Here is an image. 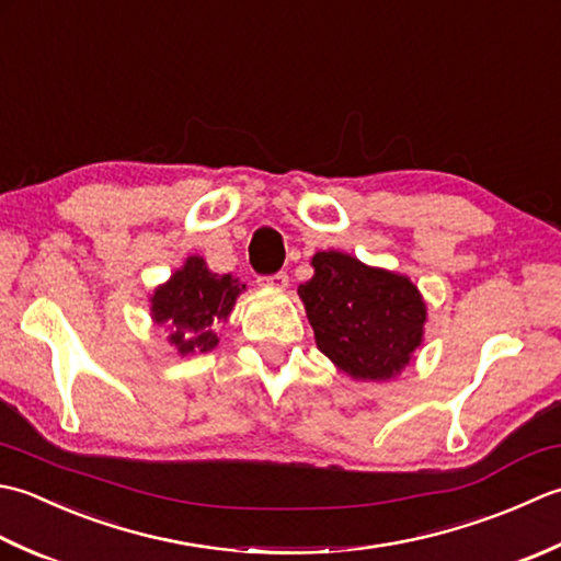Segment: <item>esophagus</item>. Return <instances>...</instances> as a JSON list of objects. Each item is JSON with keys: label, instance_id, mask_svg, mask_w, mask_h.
<instances>
[{"label": "esophagus", "instance_id": "obj_1", "mask_svg": "<svg viewBox=\"0 0 561 561\" xmlns=\"http://www.w3.org/2000/svg\"><path fill=\"white\" fill-rule=\"evenodd\" d=\"M259 283L271 285V288H285V285H288V273H285V271H278V273H273V276L259 278Z\"/></svg>", "mask_w": 561, "mask_h": 561}]
</instances>
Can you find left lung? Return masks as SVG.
Returning <instances> with one entry per match:
<instances>
[{"label":"left lung","instance_id":"8db88e82","mask_svg":"<svg viewBox=\"0 0 561 561\" xmlns=\"http://www.w3.org/2000/svg\"><path fill=\"white\" fill-rule=\"evenodd\" d=\"M300 285L317 348L360 380H387L421 346L426 305L416 285L341 251H319Z\"/></svg>","mask_w":561,"mask_h":561}]
</instances>
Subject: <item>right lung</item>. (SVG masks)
I'll list each match as a JSON object with an SVG mask.
<instances>
[{"label": "right lung", "mask_w": 561, "mask_h": 561, "mask_svg": "<svg viewBox=\"0 0 561 561\" xmlns=\"http://www.w3.org/2000/svg\"><path fill=\"white\" fill-rule=\"evenodd\" d=\"M242 290L244 285L230 273L217 276L203 259L191 256L184 268L154 290L152 317L157 324L171 329L169 339L181 356L205 353L217 346L215 322L227 319Z\"/></svg>", "instance_id": "add662e5"}]
</instances>
